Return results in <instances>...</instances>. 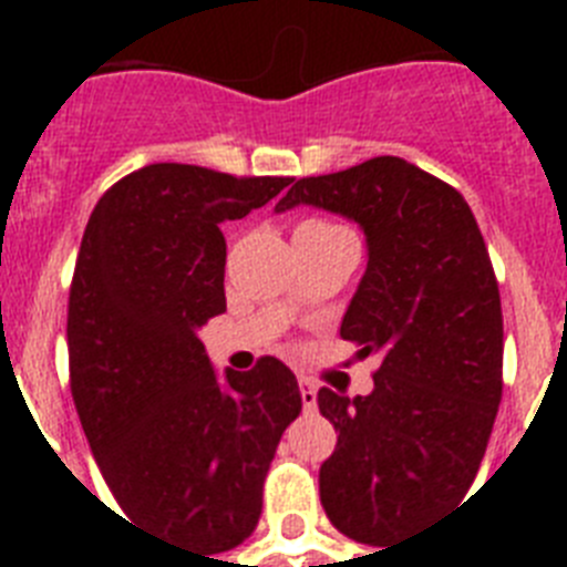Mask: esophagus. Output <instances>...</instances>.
Wrapping results in <instances>:
<instances>
[{"label":"esophagus","mask_w":567,"mask_h":567,"mask_svg":"<svg viewBox=\"0 0 567 567\" xmlns=\"http://www.w3.org/2000/svg\"><path fill=\"white\" fill-rule=\"evenodd\" d=\"M300 394H302V409L315 412L318 409V385L309 377H300Z\"/></svg>","instance_id":"34e87169"}]
</instances>
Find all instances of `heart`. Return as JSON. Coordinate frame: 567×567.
<instances>
[{"instance_id":"b5f03b06","label":"heart","mask_w":567,"mask_h":567,"mask_svg":"<svg viewBox=\"0 0 567 567\" xmlns=\"http://www.w3.org/2000/svg\"><path fill=\"white\" fill-rule=\"evenodd\" d=\"M338 231H344V226L320 220V217H309V220H302L300 226H297V235H293V238H327V235H338Z\"/></svg>"}]
</instances>
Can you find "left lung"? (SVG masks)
Here are the masks:
<instances>
[{"instance_id": "left-lung-1", "label": "left lung", "mask_w": 567, "mask_h": 567, "mask_svg": "<svg viewBox=\"0 0 567 567\" xmlns=\"http://www.w3.org/2000/svg\"><path fill=\"white\" fill-rule=\"evenodd\" d=\"M300 203L368 235L341 338L379 368L368 396L318 391L338 432L320 503L344 536L388 550L462 501L480 471L503 396L497 276L465 196L396 155L297 179L276 212Z\"/></svg>"}]
</instances>
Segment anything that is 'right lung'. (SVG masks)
Here are the masks:
<instances>
[{
  "label": "right lung",
  "instance_id": "right-lung-1",
  "mask_svg": "<svg viewBox=\"0 0 567 567\" xmlns=\"http://www.w3.org/2000/svg\"><path fill=\"white\" fill-rule=\"evenodd\" d=\"M288 185V176L150 164L102 194L75 258L70 391L93 458L128 518L205 554L256 529L279 439L302 409L279 359L217 377L196 338L226 311L220 223Z\"/></svg>",
  "mask_w": 567,
  "mask_h": 567
}]
</instances>
